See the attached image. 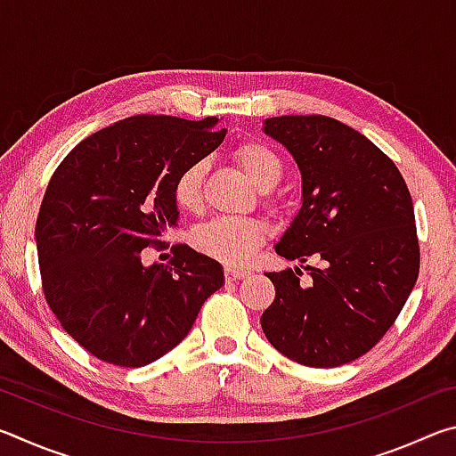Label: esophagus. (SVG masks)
<instances>
[{
	"label": "esophagus",
	"mask_w": 456,
	"mask_h": 456,
	"mask_svg": "<svg viewBox=\"0 0 456 456\" xmlns=\"http://www.w3.org/2000/svg\"><path fill=\"white\" fill-rule=\"evenodd\" d=\"M247 275H249V272H245V269H235V267H227V269H225V280H227V281L245 280Z\"/></svg>",
	"instance_id": "34e87169"
}]
</instances>
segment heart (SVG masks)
Returning a JSON list of instances; mask_svg holds the SVG:
<instances>
[{
	"label": "heart",
	"instance_id": "b5f03b06",
	"mask_svg": "<svg viewBox=\"0 0 456 456\" xmlns=\"http://www.w3.org/2000/svg\"><path fill=\"white\" fill-rule=\"evenodd\" d=\"M233 157L247 176L261 191H272L283 175V163L272 146L259 141H243L235 146ZM205 160H195L176 175L173 183V199L179 209L197 213L203 207ZM269 203V199H267ZM265 231L256 221L217 217L195 231L199 251L227 265H243L264 243Z\"/></svg>",
	"mask_w": 456,
	"mask_h": 456
}]
</instances>
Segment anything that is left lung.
Wrapping results in <instances>:
<instances>
[{"label": "left lung", "instance_id": "1", "mask_svg": "<svg viewBox=\"0 0 456 456\" xmlns=\"http://www.w3.org/2000/svg\"><path fill=\"white\" fill-rule=\"evenodd\" d=\"M264 130L302 171V209L277 256L318 264L307 265V285L299 269L267 273L275 299L261 328L297 364H348L392 328L419 277L411 192L390 157L336 118L277 117Z\"/></svg>", "mask_w": 456, "mask_h": 456}]
</instances>
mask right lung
<instances>
[{"instance_id":"add662e5","label":"right lung","mask_w":456,"mask_h":456,"mask_svg":"<svg viewBox=\"0 0 456 456\" xmlns=\"http://www.w3.org/2000/svg\"><path fill=\"white\" fill-rule=\"evenodd\" d=\"M217 118H125L84 138L53 171L36 221L42 289L60 326L98 360L141 368L165 356L223 285V267L187 245H165L179 211L173 183L225 138Z\"/></svg>"}]
</instances>
